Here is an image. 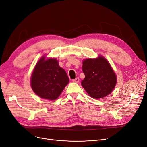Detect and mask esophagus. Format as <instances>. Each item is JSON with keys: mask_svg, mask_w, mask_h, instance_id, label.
I'll return each mask as SVG.
<instances>
[{"mask_svg": "<svg viewBox=\"0 0 147 147\" xmlns=\"http://www.w3.org/2000/svg\"><path fill=\"white\" fill-rule=\"evenodd\" d=\"M73 82H76V83H78L79 82V78H76V79H73Z\"/></svg>", "mask_w": 147, "mask_h": 147, "instance_id": "1", "label": "esophagus"}]
</instances>
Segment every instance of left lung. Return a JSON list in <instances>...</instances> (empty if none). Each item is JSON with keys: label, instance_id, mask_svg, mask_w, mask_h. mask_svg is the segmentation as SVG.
<instances>
[{"label": "left lung", "instance_id": "obj_1", "mask_svg": "<svg viewBox=\"0 0 147 147\" xmlns=\"http://www.w3.org/2000/svg\"><path fill=\"white\" fill-rule=\"evenodd\" d=\"M82 64L85 77L81 85L86 93L97 99L110 94L115 87L117 78L107 60L99 56L96 59H86Z\"/></svg>", "mask_w": 147, "mask_h": 147}]
</instances>
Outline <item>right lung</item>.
<instances>
[{
    "mask_svg": "<svg viewBox=\"0 0 147 147\" xmlns=\"http://www.w3.org/2000/svg\"><path fill=\"white\" fill-rule=\"evenodd\" d=\"M69 82L66 71L56 59L42 57L34 67L31 77V86L42 99L54 100L61 94Z\"/></svg>",
    "mask_w": 147,
    "mask_h": 147,
    "instance_id": "obj_1",
    "label": "right lung"
}]
</instances>
